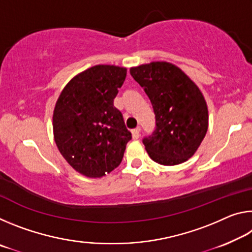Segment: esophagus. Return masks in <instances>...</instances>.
Returning a JSON list of instances; mask_svg holds the SVG:
<instances>
[{
    "label": "esophagus",
    "instance_id": "esophagus-1",
    "mask_svg": "<svg viewBox=\"0 0 252 252\" xmlns=\"http://www.w3.org/2000/svg\"><path fill=\"white\" fill-rule=\"evenodd\" d=\"M140 131H141V129H140V126L135 127V129L132 130V131H131V132H132V138H133L134 140L139 139V136H140Z\"/></svg>",
    "mask_w": 252,
    "mask_h": 252
}]
</instances>
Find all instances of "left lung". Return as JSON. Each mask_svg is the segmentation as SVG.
Returning a JSON list of instances; mask_svg holds the SVG:
<instances>
[{
    "mask_svg": "<svg viewBox=\"0 0 252 252\" xmlns=\"http://www.w3.org/2000/svg\"><path fill=\"white\" fill-rule=\"evenodd\" d=\"M156 114V129L142 142L157 163L176 165L190 159L208 130V108L201 91L185 72L168 62L131 67Z\"/></svg>",
    "mask_w": 252,
    "mask_h": 252,
    "instance_id": "obj_1",
    "label": "left lung"
}]
</instances>
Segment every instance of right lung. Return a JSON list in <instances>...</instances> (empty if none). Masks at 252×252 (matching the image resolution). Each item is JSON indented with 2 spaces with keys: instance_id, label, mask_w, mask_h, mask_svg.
Returning a JSON list of instances; mask_svg holds the SVG:
<instances>
[{
  "instance_id": "1",
  "label": "right lung",
  "mask_w": 252,
  "mask_h": 252,
  "mask_svg": "<svg viewBox=\"0 0 252 252\" xmlns=\"http://www.w3.org/2000/svg\"><path fill=\"white\" fill-rule=\"evenodd\" d=\"M126 76V67L92 66L65 85L55 104V143L67 163L85 177L100 178L116 169L132 138L113 104Z\"/></svg>"
}]
</instances>
